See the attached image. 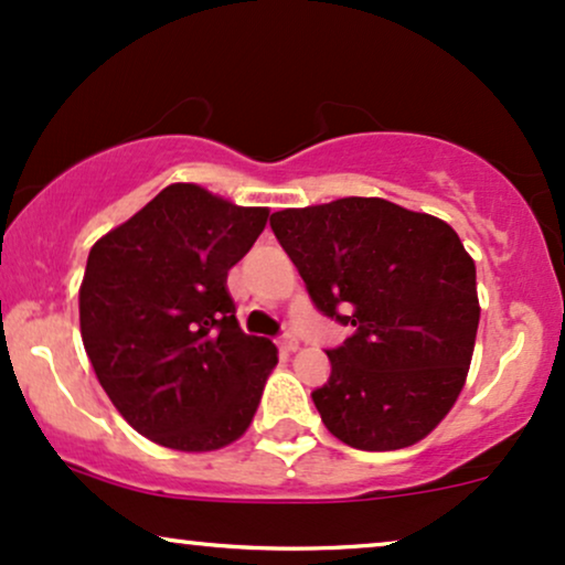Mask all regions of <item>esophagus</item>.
I'll list each match as a JSON object with an SVG mask.
<instances>
[{
  "label": "esophagus",
  "mask_w": 565,
  "mask_h": 565,
  "mask_svg": "<svg viewBox=\"0 0 565 565\" xmlns=\"http://www.w3.org/2000/svg\"><path fill=\"white\" fill-rule=\"evenodd\" d=\"M277 348H280L282 353H294L298 348V338L290 335V332H285V335H280V340H277Z\"/></svg>",
  "instance_id": "obj_1"
}]
</instances>
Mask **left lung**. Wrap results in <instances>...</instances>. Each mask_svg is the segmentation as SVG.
Here are the masks:
<instances>
[{
	"instance_id": "left-lung-1",
	"label": "left lung",
	"mask_w": 565,
	"mask_h": 565,
	"mask_svg": "<svg viewBox=\"0 0 565 565\" xmlns=\"http://www.w3.org/2000/svg\"><path fill=\"white\" fill-rule=\"evenodd\" d=\"M269 225L311 303L353 327L311 393L324 427L359 450L427 437L461 393L479 327L477 267L456 230L361 196L282 209Z\"/></svg>"
}]
</instances>
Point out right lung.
<instances>
[{"label": "right lung", "mask_w": 565, "mask_h": 565, "mask_svg": "<svg viewBox=\"0 0 565 565\" xmlns=\"http://www.w3.org/2000/svg\"><path fill=\"white\" fill-rule=\"evenodd\" d=\"M267 217L175 183L90 248L81 285L90 366L122 419L164 448H225L254 419L277 348L241 330L227 269Z\"/></svg>", "instance_id": "right-lung-1"}]
</instances>
